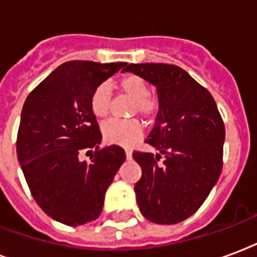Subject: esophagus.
Returning <instances> with one entry per match:
<instances>
[{"instance_id": "esophagus-1", "label": "esophagus", "mask_w": 257, "mask_h": 257, "mask_svg": "<svg viewBox=\"0 0 257 257\" xmlns=\"http://www.w3.org/2000/svg\"><path fill=\"white\" fill-rule=\"evenodd\" d=\"M125 156H126V158H131V157H132V151L131 150H125Z\"/></svg>"}]
</instances>
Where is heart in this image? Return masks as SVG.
<instances>
[{"label": "heart", "mask_w": 257, "mask_h": 257, "mask_svg": "<svg viewBox=\"0 0 257 257\" xmlns=\"http://www.w3.org/2000/svg\"><path fill=\"white\" fill-rule=\"evenodd\" d=\"M119 90L134 99L131 111L139 112L142 117L150 118L158 108V101L149 95V86L139 75H126L119 81ZM90 110L97 118H104L111 110V90L106 82H101L92 90ZM103 139L107 143L119 146L135 145L142 136V125L136 119H110L101 126Z\"/></svg>", "instance_id": "obj_1"}]
</instances>
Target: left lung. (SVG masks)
<instances>
[{
  "mask_svg": "<svg viewBox=\"0 0 257 257\" xmlns=\"http://www.w3.org/2000/svg\"><path fill=\"white\" fill-rule=\"evenodd\" d=\"M157 86L158 114L145 140L158 154L134 151L142 168L135 184L142 215L153 223L175 224L194 215L208 198L223 168L224 122L213 96L175 64H126ZM165 155L164 162L158 164Z\"/></svg>",
  "mask_w": 257,
  "mask_h": 257,
  "instance_id": "8db88e82",
  "label": "left lung"
}]
</instances>
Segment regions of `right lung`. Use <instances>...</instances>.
<instances>
[{
	"label": "right lung",
	"mask_w": 257,
	"mask_h": 257,
	"mask_svg": "<svg viewBox=\"0 0 257 257\" xmlns=\"http://www.w3.org/2000/svg\"><path fill=\"white\" fill-rule=\"evenodd\" d=\"M123 66L63 63L23 104L16 139L20 167L40 208L67 226L99 217L106 190L126 158L119 146L99 147L100 129L89 106L92 90ZM82 151H94L89 163L79 161Z\"/></svg>",
	"instance_id": "1"
}]
</instances>
